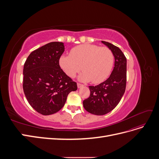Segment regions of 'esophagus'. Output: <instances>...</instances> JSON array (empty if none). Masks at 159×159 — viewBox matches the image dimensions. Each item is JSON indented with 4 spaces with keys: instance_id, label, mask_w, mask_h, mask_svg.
<instances>
[{
    "instance_id": "1",
    "label": "esophagus",
    "mask_w": 159,
    "mask_h": 159,
    "mask_svg": "<svg viewBox=\"0 0 159 159\" xmlns=\"http://www.w3.org/2000/svg\"><path fill=\"white\" fill-rule=\"evenodd\" d=\"M77 85H78V88H80L83 87V86H84L83 84H80V83H78V84H77Z\"/></svg>"
}]
</instances>
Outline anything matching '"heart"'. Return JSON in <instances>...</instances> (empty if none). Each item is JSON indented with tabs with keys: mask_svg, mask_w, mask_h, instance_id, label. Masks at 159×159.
<instances>
[{
	"mask_svg": "<svg viewBox=\"0 0 159 159\" xmlns=\"http://www.w3.org/2000/svg\"><path fill=\"white\" fill-rule=\"evenodd\" d=\"M115 56L107 47L84 44L73 48L70 55H61L59 65L70 78L81 71L84 72L80 79L95 84L103 82L111 74L114 66Z\"/></svg>",
	"mask_w": 159,
	"mask_h": 159,
	"instance_id": "1",
	"label": "heart"
}]
</instances>
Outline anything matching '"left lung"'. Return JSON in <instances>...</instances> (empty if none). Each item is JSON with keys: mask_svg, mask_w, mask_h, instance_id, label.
I'll return each instance as SVG.
<instances>
[{"mask_svg": "<svg viewBox=\"0 0 159 159\" xmlns=\"http://www.w3.org/2000/svg\"><path fill=\"white\" fill-rule=\"evenodd\" d=\"M112 50L115 66L109 78L95 86H89V97L83 102L84 107L89 113L103 115L112 111L119 103L125 91L127 83V59L118 47L102 41Z\"/></svg>", "mask_w": 159, "mask_h": 159, "instance_id": "obj_1", "label": "left lung"}]
</instances>
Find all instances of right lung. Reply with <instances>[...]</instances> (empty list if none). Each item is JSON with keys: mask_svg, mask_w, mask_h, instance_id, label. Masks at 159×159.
Segmentation results:
<instances>
[{"mask_svg": "<svg viewBox=\"0 0 159 159\" xmlns=\"http://www.w3.org/2000/svg\"><path fill=\"white\" fill-rule=\"evenodd\" d=\"M64 52V43L50 42L32 52L24 65V93L32 107L43 115L59 111L68 94L78 89L59 65Z\"/></svg>", "mask_w": 159, "mask_h": 159, "instance_id": "1", "label": "right lung"}]
</instances>
